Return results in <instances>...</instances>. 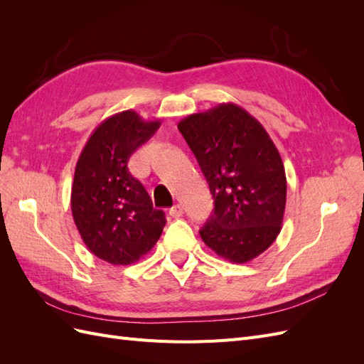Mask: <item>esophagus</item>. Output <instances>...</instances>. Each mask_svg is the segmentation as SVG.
I'll return each instance as SVG.
<instances>
[{"label": "esophagus", "mask_w": 364, "mask_h": 364, "mask_svg": "<svg viewBox=\"0 0 364 364\" xmlns=\"http://www.w3.org/2000/svg\"><path fill=\"white\" fill-rule=\"evenodd\" d=\"M168 214H170L173 218H179V217H182V214H183V209H182L181 205H174V206L170 208Z\"/></svg>", "instance_id": "obj_1"}]
</instances>
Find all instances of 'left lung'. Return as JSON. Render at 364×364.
<instances>
[{"label": "left lung", "instance_id": "8db88e82", "mask_svg": "<svg viewBox=\"0 0 364 364\" xmlns=\"http://www.w3.org/2000/svg\"><path fill=\"white\" fill-rule=\"evenodd\" d=\"M178 129L214 199L200 229L203 243L230 262L257 258L279 235L287 200L277 146L259 121L234 103L185 117Z\"/></svg>", "mask_w": 364, "mask_h": 364}]
</instances>
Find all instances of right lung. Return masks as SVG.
<instances>
[{"label": "right lung", "instance_id": "right-lung-1", "mask_svg": "<svg viewBox=\"0 0 364 364\" xmlns=\"http://www.w3.org/2000/svg\"><path fill=\"white\" fill-rule=\"evenodd\" d=\"M135 111L106 118L92 132L75 165L71 211L86 247L114 266H127L156 245L165 214L153 208L129 158L159 129Z\"/></svg>", "mask_w": 364, "mask_h": 364}]
</instances>
